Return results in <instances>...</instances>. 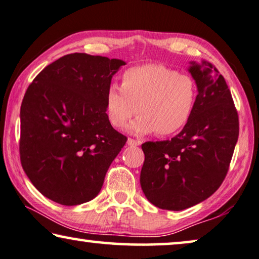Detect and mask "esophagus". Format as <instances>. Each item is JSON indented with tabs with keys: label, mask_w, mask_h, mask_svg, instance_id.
<instances>
[{
	"label": "esophagus",
	"mask_w": 259,
	"mask_h": 259,
	"mask_svg": "<svg viewBox=\"0 0 259 259\" xmlns=\"http://www.w3.org/2000/svg\"><path fill=\"white\" fill-rule=\"evenodd\" d=\"M127 144H128V146H132V147H137V146H140L141 145V141L139 140H134V139H128L127 140Z\"/></svg>",
	"instance_id": "obj_1"
}]
</instances>
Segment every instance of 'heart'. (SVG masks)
Instances as JSON below:
<instances>
[{"label": "heart", "mask_w": 259, "mask_h": 259, "mask_svg": "<svg viewBox=\"0 0 259 259\" xmlns=\"http://www.w3.org/2000/svg\"><path fill=\"white\" fill-rule=\"evenodd\" d=\"M197 103V84L190 74L178 73L161 64H142L127 69L120 88L111 85L105 95V111L110 123L127 127L136 136L179 133L192 119Z\"/></svg>", "instance_id": "b5f03b06"}]
</instances>
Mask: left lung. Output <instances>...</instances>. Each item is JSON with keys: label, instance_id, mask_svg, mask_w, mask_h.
<instances>
[{"label": "left lung", "instance_id": "obj_1", "mask_svg": "<svg viewBox=\"0 0 259 259\" xmlns=\"http://www.w3.org/2000/svg\"><path fill=\"white\" fill-rule=\"evenodd\" d=\"M197 103L185 128L171 140L142 144L140 185L147 200L166 210L201 203L219 189L238 139V115L222 74L208 62H190Z\"/></svg>", "mask_w": 259, "mask_h": 259}]
</instances>
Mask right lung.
<instances>
[{
    "label": "right lung",
    "instance_id": "obj_1",
    "mask_svg": "<svg viewBox=\"0 0 259 259\" xmlns=\"http://www.w3.org/2000/svg\"><path fill=\"white\" fill-rule=\"evenodd\" d=\"M126 63L71 54L40 71L21 106L22 167L51 201L77 205L91 201L126 144L105 111L112 77Z\"/></svg>",
    "mask_w": 259,
    "mask_h": 259
}]
</instances>
